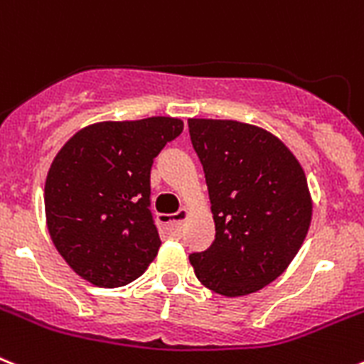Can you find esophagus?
Returning <instances> with one entry per match:
<instances>
[{
    "instance_id": "1",
    "label": "esophagus",
    "mask_w": 364,
    "mask_h": 364,
    "mask_svg": "<svg viewBox=\"0 0 364 364\" xmlns=\"http://www.w3.org/2000/svg\"><path fill=\"white\" fill-rule=\"evenodd\" d=\"M189 217V211L188 210H180L178 213H173V215H160L159 220L166 230L169 231H178L182 228V224L186 222V218Z\"/></svg>"
}]
</instances>
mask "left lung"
<instances>
[{"label":"left lung","instance_id":"8db88e82","mask_svg":"<svg viewBox=\"0 0 364 364\" xmlns=\"http://www.w3.org/2000/svg\"><path fill=\"white\" fill-rule=\"evenodd\" d=\"M204 167L215 240L191 253L198 281L226 297L253 294L284 272L311 222L304 169L269 131L237 120L189 118Z\"/></svg>","mask_w":364,"mask_h":364}]
</instances>
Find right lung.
Returning a JSON list of instances; mask_svg holds the SVG:
<instances>
[{
	"instance_id": "right-lung-1",
	"label": "right lung",
	"mask_w": 364,
	"mask_h": 364,
	"mask_svg": "<svg viewBox=\"0 0 364 364\" xmlns=\"http://www.w3.org/2000/svg\"><path fill=\"white\" fill-rule=\"evenodd\" d=\"M182 129L171 117L98 122L58 151L45 180V218L80 277L118 288L153 262L162 242L149 210L151 166Z\"/></svg>"
}]
</instances>
